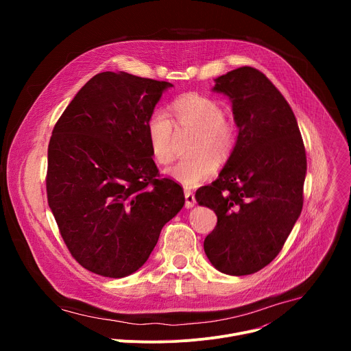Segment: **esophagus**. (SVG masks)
I'll return each instance as SVG.
<instances>
[{"mask_svg": "<svg viewBox=\"0 0 351 351\" xmlns=\"http://www.w3.org/2000/svg\"><path fill=\"white\" fill-rule=\"evenodd\" d=\"M184 198H186V203H184L186 208L194 207V204H195V197H194V194H193L191 190L184 189Z\"/></svg>", "mask_w": 351, "mask_h": 351, "instance_id": "esophagus-1", "label": "esophagus"}]
</instances>
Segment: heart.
Masks as SVG:
<instances>
[{
  "label": "heart",
  "instance_id": "obj_1",
  "mask_svg": "<svg viewBox=\"0 0 351 351\" xmlns=\"http://www.w3.org/2000/svg\"><path fill=\"white\" fill-rule=\"evenodd\" d=\"M178 129L198 130L194 153L167 169L172 180L194 187L213 178L219 160H226L236 145L237 128L223 117V108L215 99L198 94H186L171 106ZM175 123L165 110H156L147 121V136L154 160L167 165L173 160Z\"/></svg>",
  "mask_w": 351,
  "mask_h": 351
}]
</instances>
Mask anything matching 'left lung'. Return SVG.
<instances>
[{
	"label": "left lung",
	"mask_w": 351,
	"mask_h": 351,
	"mask_svg": "<svg viewBox=\"0 0 351 351\" xmlns=\"http://www.w3.org/2000/svg\"><path fill=\"white\" fill-rule=\"evenodd\" d=\"M214 91L229 97L239 134L218 179L195 191L218 217L204 252L218 271L250 275L279 254L302 214L306 148L290 106L258 69H233Z\"/></svg>",
	"instance_id": "obj_1"
}]
</instances>
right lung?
I'll return each instance as SVG.
<instances>
[{"mask_svg":"<svg viewBox=\"0 0 351 351\" xmlns=\"http://www.w3.org/2000/svg\"><path fill=\"white\" fill-rule=\"evenodd\" d=\"M168 82L103 72L75 95L48 144L47 198L72 257L107 278L136 272L184 206L160 178L147 121Z\"/></svg>","mask_w":351,"mask_h":351,"instance_id":"add662e5","label":"right lung"}]
</instances>
